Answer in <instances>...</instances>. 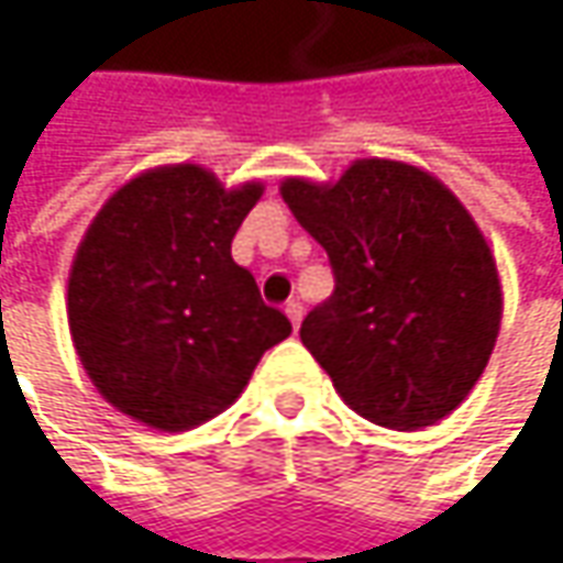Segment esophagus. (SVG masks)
<instances>
[{
    "label": "esophagus",
    "instance_id": "1",
    "mask_svg": "<svg viewBox=\"0 0 563 563\" xmlns=\"http://www.w3.org/2000/svg\"><path fill=\"white\" fill-rule=\"evenodd\" d=\"M285 313L291 319L294 329H300V322H303V303H300V300H288V303H285Z\"/></svg>",
    "mask_w": 563,
    "mask_h": 563
}]
</instances>
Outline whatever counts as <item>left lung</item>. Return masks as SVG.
<instances>
[{
  "label": "left lung",
  "mask_w": 563,
  "mask_h": 563,
  "mask_svg": "<svg viewBox=\"0 0 563 563\" xmlns=\"http://www.w3.org/2000/svg\"><path fill=\"white\" fill-rule=\"evenodd\" d=\"M282 200L335 272L300 341L344 404L398 432L457 410L495 351L505 297L454 190L420 165L357 159L325 185L285 178Z\"/></svg>",
  "instance_id": "left-lung-1"
}]
</instances>
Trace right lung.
<instances>
[{"label":"right lung","mask_w":563,"mask_h":563,"mask_svg":"<svg viewBox=\"0 0 563 563\" xmlns=\"http://www.w3.org/2000/svg\"><path fill=\"white\" fill-rule=\"evenodd\" d=\"M260 197L263 181L225 187L203 165H159L121 185L84 231L68 329L80 366L124 417L159 432L212 420L291 335L231 260Z\"/></svg>","instance_id":"add662e5"}]
</instances>
